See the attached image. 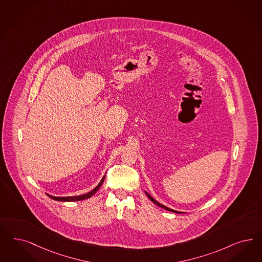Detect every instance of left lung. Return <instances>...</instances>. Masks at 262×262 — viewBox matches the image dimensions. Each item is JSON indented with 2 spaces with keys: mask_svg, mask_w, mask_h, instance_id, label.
Here are the masks:
<instances>
[{
  "mask_svg": "<svg viewBox=\"0 0 262 262\" xmlns=\"http://www.w3.org/2000/svg\"><path fill=\"white\" fill-rule=\"evenodd\" d=\"M146 194H147V196L149 198V199L152 201V202H154L156 205H158V206H160V207L163 208V209H165V210H167V211H171V212H175V213H181V212H178V211H174V210H172V209H169V208L165 207L164 205H163V204H161V203H159L157 200H155V199L149 194V193H147L146 192Z\"/></svg>",
  "mask_w": 262,
  "mask_h": 262,
  "instance_id": "8db88e82",
  "label": "left lung"
}]
</instances>
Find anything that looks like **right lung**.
Returning <instances> with one entry per match:
<instances>
[{"instance_id":"right-lung-1","label":"right lung","mask_w":262,"mask_h":262,"mask_svg":"<svg viewBox=\"0 0 262 262\" xmlns=\"http://www.w3.org/2000/svg\"><path fill=\"white\" fill-rule=\"evenodd\" d=\"M105 179V176H103V178L101 179V181L99 182V185L94 189L93 190H91L90 192L88 193H85V194H82V195H78V196H67V198H57V196H52V195H49L47 194L50 199H54V200H58V201H79V200H84V199H90L91 196H93L98 190L99 188L101 187L103 181Z\"/></svg>"}]
</instances>
